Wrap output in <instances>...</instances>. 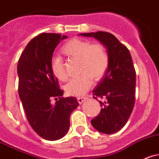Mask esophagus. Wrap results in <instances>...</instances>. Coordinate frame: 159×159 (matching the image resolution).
Returning <instances> with one entry per match:
<instances>
[{
  "mask_svg": "<svg viewBox=\"0 0 159 159\" xmlns=\"http://www.w3.org/2000/svg\"><path fill=\"white\" fill-rule=\"evenodd\" d=\"M87 99V98H84V97H80V98H77V101H78V103L80 104V105H81V104L84 103V101H85Z\"/></svg>",
  "mask_w": 159,
  "mask_h": 159,
  "instance_id": "1",
  "label": "esophagus"
}]
</instances>
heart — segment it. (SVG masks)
Returning <instances> with one entry per match:
<instances>
[{
  "instance_id": "b5f03b06",
  "label": "heart",
  "mask_w": 159,
  "mask_h": 159,
  "mask_svg": "<svg viewBox=\"0 0 159 159\" xmlns=\"http://www.w3.org/2000/svg\"><path fill=\"white\" fill-rule=\"evenodd\" d=\"M61 52L69 58L80 61L78 73L80 75L72 79L65 86V90L70 96H84L91 87L92 79L99 80L108 70L109 56L102 44H92L87 40L72 39L62 47ZM51 70L58 80H67L68 75L61 58H53L51 62Z\"/></svg>"
}]
</instances>
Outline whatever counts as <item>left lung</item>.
Wrapping results in <instances>:
<instances>
[{"label": "left lung", "instance_id": "left-lung-1", "mask_svg": "<svg viewBox=\"0 0 159 159\" xmlns=\"http://www.w3.org/2000/svg\"><path fill=\"white\" fill-rule=\"evenodd\" d=\"M79 35L93 37L108 51V70L93 90L94 99H102L98 101L102 108L91 124L98 132L114 134L126 125L135 103L136 72L132 57L127 48L111 33L98 31Z\"/></svg>", "mask_w": 159, "mask_h": 159}]
</instances>
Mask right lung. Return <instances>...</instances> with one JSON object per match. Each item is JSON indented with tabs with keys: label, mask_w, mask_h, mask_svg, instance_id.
I'll return each instance as SVG.
<instances>
[{
	"label": "right lung",
	"mask_w": 159,
	"mask_h": 159,
	"mask_svg": "<svg viewBox=\"0 0 159 159\" xmlns=\"http://www.w3.org/2000/svg\"><path fill=\"white\" fill-rule=\"evenodd\" d=\"M66 38L58 33H41L27 44L17 66L19 95L27 120L48 140H59L67 134L71 113L79 106L74 97L62 98L64 91L51 70L54 49ZM52 98L56 100L54 105L50 102Z\"/></svg>",
	"instance_id": "add662e5"
}]
</instances>
